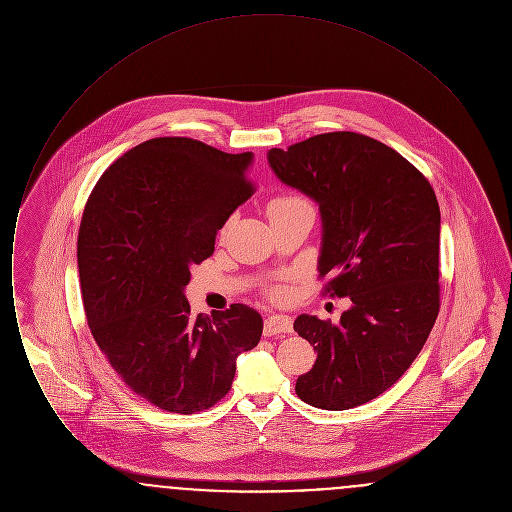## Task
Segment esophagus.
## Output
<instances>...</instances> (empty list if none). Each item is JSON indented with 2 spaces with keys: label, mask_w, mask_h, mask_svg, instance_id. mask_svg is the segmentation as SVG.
Returning a JSON list of instances; mask_svg holds the SVG:
<instances>
[{
  "label": "esophagus",
  "mask_w": 512,
  "mask_h": 512,
  "mask_svg": "<svg viewBox=\"0 0 512 512\" xmlns=\"http://www.w3.org/2000/svg\"><path fill=\"white\" fill-rule=\"evenodd\" d=\"M265 336H280V334H292L293 322L288 315H270L265 320L263 328Z\"/></svg>",
  "instance_id": "1"
}]
</instances>
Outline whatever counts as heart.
<instances>
[{"label": "heart", "instance_id": "1", "mask_svg": "<svg viewBox=\"0 0 512 512\" xmlns=\"http://www.w3.org/2000/svg\"><path fill=\"white\" fill-rule=\"evenodd\" d=\"M295 201H303L301 197H297V195H282V197H276V199H272L270 201V205H268V213L270 211H274V209H278V207H284V205H290V203H295ZM280 290H272V297H278L280 295Z\"/></svg>", "mask_w": 512, "mask_h": 512}]
</instances>
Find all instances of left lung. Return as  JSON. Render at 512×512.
I'll list each match as a JSON object with an SVG mask.
<instances>
[{
    "label": "left lung",
    "mask_w": 512,
    "mask_h": 512,
    "mask_svg": "<svg viewBox=\"0 0 512 512\" xmlns=\"http://www.w3.org/2000/svg\"><path fill=\"white\" fill-rule=\"evenodd\" d=\"M276 178L311 197L322 220L318 274L351 307L332 324L299 315L317 351L295 391L324 411L359 407L391 388L428 340L439 311V205L395 149L355 132L272 147Z\"/></svg>",
    "instance_id": "obj_1"
}]
</instances>
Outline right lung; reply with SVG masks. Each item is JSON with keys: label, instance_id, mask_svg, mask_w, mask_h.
<instances>
[{"label": "right lung", "instance_id": "1", "mask_svg": "<svg viewBox=\"0 0 512 512\" xmlns=\"http://www.w3.org/2000/svg\"><path fill=\"white\" fill-rule=\"evenodd\" d=\"M253 153L192 138L132 147L99 178L78 232V272L92 336L122 382L151 405L194 414L232 386L236 359L263 334L242 303L192 315L190 268L253 186Z\"/></svg>", "mask_w": 512, "mask_h": 512}]
</instances>
